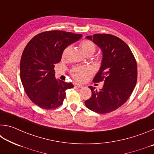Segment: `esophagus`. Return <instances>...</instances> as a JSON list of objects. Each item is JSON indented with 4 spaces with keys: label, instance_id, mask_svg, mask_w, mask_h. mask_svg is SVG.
<instances>
[{
    "label": "esophagus",
    "instance_id": "obj_1",
    "mask_svg": "<svg viewBox=\"0 0 154 154\" xmlns=\"http://www.w3.org/2000/svg\"><path fill=\"white\" fill-rule=\"evenodd\" d=\"M75 88H83L82 85H80V84H75Z\"/></svg>",
    "mask_w": 154,
    "mask_h": 154
}]
</instances>
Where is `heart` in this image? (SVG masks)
<instances>
[{"label": "heart", "instance_id": "1", "mask_svg": "<svg viewBox=\"0 0 154 154\" xmlns=\"http://www.w3.org/2000/svg\"><path fill=\"white\" fill-rule=\"evenodd\" d=\"M80 48L84 54L87 55L88 54H93L96 51V47L92 41L89 40H84L80 43ZM66 49H64L62 54V56H65ZM90 69L86 67L76 68L71 71V75L77 81H83L86 78L87 75L90 73Z\"/></svg>", "mask_w": 154, "mask_h": 154}]
</instances>
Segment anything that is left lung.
<instances>
[{
  "mask_svg": "<svg viewBox=\"0 0 154 154\" xmlns=\"http://www.w3.org/2000/svg\"><path fill=\"white\" fill-rule=\"evenodd\" d=\"M86 38L103 52L100 70L93 82L104 83L99 90L89 86L92 96L85 105L96 113H110L124 105L133 92L137 80L136 60L127 44L116 36L96 34Z\"/></svg>",
  "mask_w": 154,
  "mask_h": 154,
  "instance_id": "8db88e82",
  "label": "left lung"
}]
</instances>
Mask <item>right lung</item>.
<instances>
[{
    "instance_id": "1",
    "label": "right lung",
    "mask_w": 154,
    "mask_h": 154,
    "mask_svg": "<svg viewBox=\"0 0 154 154\" xmlns=\"http://www.w3.org/2000/svg\"><path fill=\"white\" fill-rule=\"evenodd\" d=\"M82 35L62 30L38 34L26 46L20 61V79L32 102L44 109L58 107L71 83L57 80L54 68L61 60L66 47L76 42Z\"/></svg>"
}]
</instances>
